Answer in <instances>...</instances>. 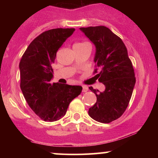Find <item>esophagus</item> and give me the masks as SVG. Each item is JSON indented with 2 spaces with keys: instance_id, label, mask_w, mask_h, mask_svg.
<instances>
[{
  "instance_id": "34e87169",
  "label": "esophagus",
  "mask_w": 158,
  "mask_h": 158,
  "mask_svg": "<svg viewBox=\"0 0 158 158\" xmlns=\"http://www.w3.org/2000/svg\"><path fill=\"white\" fill-rule=\"evenodd\" d=\"M88 90V88L87 86H85V85H83L82 86V92H87Z\"/></svg>"
}]
</instances>
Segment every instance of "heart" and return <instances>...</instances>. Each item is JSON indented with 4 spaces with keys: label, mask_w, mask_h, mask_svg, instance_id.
<instances>
[{
    "label": "heart",
    "mask_w": 158,
    "mask_h": 158,
    "mask_svg": "<svg viewBox=\"0 0 158 158\" xmlns=\"http://www.w3.org/2000/svg\"><path fill=\"white\" fill-rule=\"evenodd\" d=\"M87 44V43H85V42H82V43H78V44Z\"/></svg>",
    "instance_id": "b5f03b06"
}]
</instances>
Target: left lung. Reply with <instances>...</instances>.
I'll return each mask as SVG.
<instances>
[{
	"label": "left lung",
	"mask_w": 158,
	"mask_h": 158,
	"mask_svg": "<svg viewBox=\"0 0 158 158\" xmlns=\"http://www.w3.org/2000/svg\"><path fill=\"white\" fill-rule=\"evenodd\" d=\"M79 29L95 45L94 61L99 69L95 77L106 87L102 92L89 88L97 99L89 108L88 114L97 122L109 123L123 115L131 99L136 82L132 63L122 39L108 27ZM97 68L94 73H97Z\"/></svg>",
	"instance_id": "1"
}]
</instances>
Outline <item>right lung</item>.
<instances>
[{
  "instance_id": "right-lung-1",
  "label": "right lung",
  "mask_w": 158,
  "mask_h": 158,
  "mask_svg": "<svg viewBox=\"0 0 158 158\" xmlns=\"http://www.w3.org/2000/svg\"><path fill=\"white\" fill-rule=\"evenodd\" d=\"M74 31V28H57L42 32L30 43L20 61L23 97L35 114L46 122L64 117L69 104L82 90L79 85L50 83L56 52Z\"/></svg>"
}]
</instances>
